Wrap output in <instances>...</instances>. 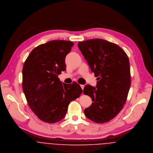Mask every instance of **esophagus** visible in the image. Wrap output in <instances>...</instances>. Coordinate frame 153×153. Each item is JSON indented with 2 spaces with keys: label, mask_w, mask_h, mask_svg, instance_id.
Instances as JSON below:
<instances>
[{
  "label": "esophagus",
  "mask_w": 153,
  "mask_h": 153,
  "mask_svg": "<svg viewBox=\"0 0 153 153\" xmlns=\"http://www.w3.org/2000/svg\"><path fill=\"white\" fill-rule=\"evenodd\" d=\"M84 87H85V86H84V85H81V88H82V90L84 89Z\"/></svg>",
  "instance_id": "obj_1"
}]
</instances>
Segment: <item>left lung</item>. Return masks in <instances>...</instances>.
<instances>
[{
	"label": "left lung",
	"instance_id": "8db88e82",
	"mask_svg": "<svg viewBox=\"0 0 153 153\" xmlns=\"http://www.w3.org/2000/svg\"><path fill=\"white\" fill-rule=\"evenodd\" d=\"M78 46L98 81L96 87L87 85L84 89L93 102L84 109L85 115L96 123L109 121L127 98L131 86L128 57L118 45L102 39L79 42Z\"/></svg>",
	"mask_w": 153,
	"mask_h": 153
}]
</instances>
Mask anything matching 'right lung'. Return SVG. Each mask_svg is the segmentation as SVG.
<instances>
[{"instance_id":"obj_1","label":"right lung","mask_w":153,"mask_h":153,"mask_svg":"<svg viewBox=\"0 0 153 153\" xmlns=\"http://www.w3.org/2000/svg\"><path fill=\"white\" fill-rule=\"evenodd\" d=\"M74 44L54 40L34 48L22 70V88L27 104L41 120L55 123L63 119L69 104L82 92L75 82L62 83L58 75L65 71V57Z\"/></svg>"}]
</instances>
